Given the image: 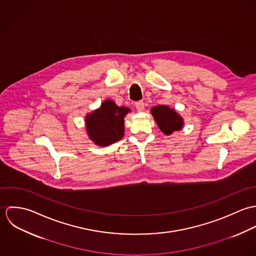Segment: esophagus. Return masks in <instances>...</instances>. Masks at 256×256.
<instances>
[{"instance_id":"34e87169","label":"esophagus","mask_w":256,"mask_h":256,"mask_svg":"<svg viewBox=\"0 0 256 256\" xmlns=\"http://www.w3.org/2000/svg\"><path fill=\"white\" fill-rule=\"evenodd\" d=\"M135 108L138 111H143L144 108H145V104L143 102H137L135 104Z\"/></svg>"}]
</instances>
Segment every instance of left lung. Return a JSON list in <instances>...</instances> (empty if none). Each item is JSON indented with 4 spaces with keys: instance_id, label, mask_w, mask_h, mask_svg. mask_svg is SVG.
I'll return each instance as SVG.
<instances>
[{
    "instance_id": "obj_1",
    "label": "left lung",
    "mask_w": 256,
    "mask_h": 256,
    "mask_svg": "<svg viewBox=\"0 0 256 256\" xmlns=\"http://www.w3.org/2000/svg\"><path fill=\"white\" fill-rule=\"evenodd\" d=\"M150 113L160 130L166 136L176 131H180L183 128L184 120L174 108L164 104L156 106L152 108Z\"/></svg>"
}]
</instances>
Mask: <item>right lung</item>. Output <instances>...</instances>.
Masks as SVG:
<instances>
[{"label": "right lung", "instance_id": "add662e5", "mask_svg": "<svg viewBox=\"0 0 256 256\" xmlns=\"http://www.w3.org/2000/svg\"><path fill=\"white\" fill-rule=\"evenodd\" d=\"M131 112L125 106H118L113 100H106L98 110L86 115V134L100 146H108L124 136V118Z\"/></svg>", "mask_w": 256, "mask_h": 256}]
</instances>
